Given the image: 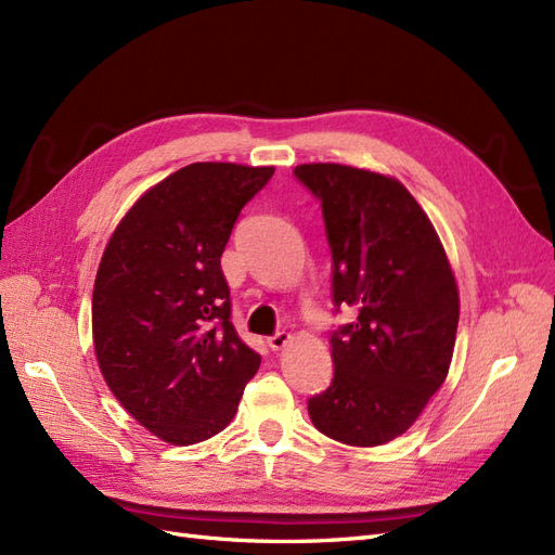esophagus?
Here are the masks:
<instances>
[{"instance_id":"obj_1","label":"esophagus","mask_w":555,"mask_h":555,"mask_svg":"<svg viewBox=\"0 0 555 555\" xmlns=\"http://www.w3.org/2000/svg\"><path fill=\"white\" fill-rule=\"evenodd\" d=\"M289 340H292V333H287V331H278V333H273L271 338H268V347H271L273 351H280L282 347H287L289 345Z\"/></svg>"}]
</instances>
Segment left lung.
<instances>
[{
    "instance_id": "obj_1",
    "label": "left lung",
    "mask_w": 555,
    "mask_h": 555,
    "mask_svg": "<svg viewBox=\"0 0 555 555\" xmlns=\"http://www.w3.org/2000/svg\"><path fill=\"white\" fill-rule=\"evenodd\" d=\"M294 176L322 204L335 312H359L331 333L335 373L308 412L328 438L377 447L416 422L449 373L456 280L426 212L398 180L343 164H300Z\"/></svg>"
}]
</instances>
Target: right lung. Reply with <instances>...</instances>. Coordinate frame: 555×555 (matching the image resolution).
Segmentation results:
<instances>
[{
    "mask_svg": "<svg viewBox=\"0 0 555 555\" xmlns=\"http://www.w3.org/2000/svg\"><path fill=\"white\" fill-rule=\"evenodd\" d=\"M273 166L196 162L147 190L99 263L94 351L120 405L164 442L227 428L259 354L231 324L222 251Z\"/></svg>",
    "mask_w": 555,
    "mask_h": 555,
    "instance_id": "obj_1",
    "label": "right lung"
}]
</instances>
